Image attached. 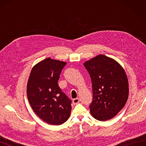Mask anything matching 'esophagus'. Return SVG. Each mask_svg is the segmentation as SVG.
Returning <instances> with one entry per match:
<instances>
[{
	"instance_id": "1",
	"label": "esophagus",
	"mask_w": 146,
	"mask_h": 146,
	"mask_svg": "<svg viewBox=\"0 0 146 146\" xmlns=\"http://www.w3.org/2000/svg\"><path fill=\"white\" fill-rule=\"evenodd\" d=\"M79 102H80L79 98H75V99H73V104L74 105H76L77 104L79 103Z\"/></svg>"
}]
</instances>
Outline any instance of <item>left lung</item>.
<instances>
[{
	"instance_id": "obj_1",
	"label": "left lung",
	"mask_w": 146,
	"mask_h": 146,
	"mask_svg": "<svg viewBox=\"0 0 146 146\" xmlns=\"http://www.w3.org/2000/svg\"><path fill=\"white\" fill-rule=\"evenodd\" d=\"M83 64L92 83V115L100 121L112 119L125 106L129 97V82L124 70L117 61L103 54Z\"/></svg>"
}]
</instances>
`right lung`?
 <instances>
[{
    "label": "right lung",
    "mask_w": 146,
    "mask_h": 146,
    "mask_svg": "<svg viewBox=\"0 0 146 146\" xmlns=\"http://www.w3.org/2000/svg\"><path fill=\"white\" fill-rule=\"evenodd\" d=\"M66 63L50 58L32 68L27 84V96L33 110L51 125H61L70 117L71 101L59 87L60 75Z\"/></svg>",
    "instance_id": "add662e5"
}]
</instances>
